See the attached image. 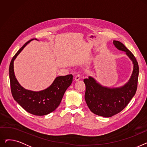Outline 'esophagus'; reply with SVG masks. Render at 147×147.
Listing matches in <instances>:
<instances>
[{
    "instance_id": "esophagus-1",
    "label": "esophagus",
    "mask_w": 147,
    "mask_h": 147,
    "mask_svg": "<svg viewBox=\"0 0 147 147\" xmlns=\"http://www.w3.org/2000/svg\"><path fill=\"white\" fill-rule=\"evenodd\" d=\"M80 79H81L80 75V74H77V75L75 76L74 80H75L76 81H78V80H79Z\"/></svg>"
}]
</instances>
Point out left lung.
Returning a JSON list of instances; mask_svg holds the SVG:
<instances>
[{
	"label": "left lung",
	"instance_id": "left-lung-1",
	"mask_svg": "<svg viewBox=\"0 0 147 147\" xmlns=\"http://www.w3.org/2000/svg\"><path fill=\"white\" fill-rule=\"evenodd\" d=\"M113 44L117 49L125 52L133 63L132 73L128 82L120 87L109 88L101 85L91 76L83 80L88 107L95 114L104 117H110L125 109L136 93L138 80L139 66L134 54L120 42L113 40Z\"/></svg>",
	"mask_w": 147,
	"mask_h": 147
}]
</instances>
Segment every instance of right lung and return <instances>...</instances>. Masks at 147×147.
I'll use <instances>...</instances> for the list:
<instances>
[{
	"label": "right lung",
	"instance_id": "obj_1",
	"mask_svg": "<svg viewBox=\"0 0 147 147\" xmlns=\"http://www.w3.org/2000/svg\"><path fill=\"white\" fill-rule=\"evenodd\" d=\"M34 39L23 45L11 61L9 68L11 88L15 101L26 111L36 115H45L55 110L59 106L65 92L73 82V75L57 77L51 85L40 91L27 90L21 86L15 78L13 61L26 45ZM35 40H37L36 38Z\"/></svg>",
	"mask_w": 147,
	"mask_h": 147
}]
</instances>
